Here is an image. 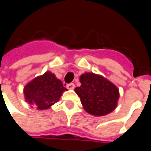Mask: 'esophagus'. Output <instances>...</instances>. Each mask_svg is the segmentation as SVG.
<instances>
[{"mask_svg":"<svg viewBox=\"0 0 151 151\" xmlns=\"http://www.w3.org/2000/svg\"><path fill=\"white\" fill-rule=\"evenodd\" d=\"M66 87L68 89H69V90H73V89H74V87H75V85H74L73 83H69V84L67 85Z\"/></svg>","mask_w":151,"mask_h":151,"instance_id":"esophagus-1","label":"esophagus"}]
</instances>
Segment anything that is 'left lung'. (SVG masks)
<instances>
[{
  "label": "left lung",
  "instance_id": "1",
  "mask_svg": "<svg viewBox=\"0 0 151 151\" xmlns=\"http://www.w3.org/2000/svg\"><path fill=\"white\" fill-rule=\"evenodd\" d=\"M81 86L74 91L81 99L83 108L91 115H108L117 106L119 90L103 76L85 73L80 77Z\"/></svg>",
  "mask_w": 151,
  "mask_h": 151
}]
</instances>
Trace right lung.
Segmentation results:
<instances>
[{"label":"right lung","instance_id":"add662e5","mask_svg":"<svg viewBox=\"0 0 151 151\" xmlns=\"http://www.w3.org/2000/svg\"><path fill=\"white\" fill-rule=\"evenodd\" d=\"M67 91L62 82L56 78L54 73L47 71L25 86V100L34 105L39 110H45L56 104Z\"/></svg>","mask_w":151,"mask_h":151}]
</instances>
